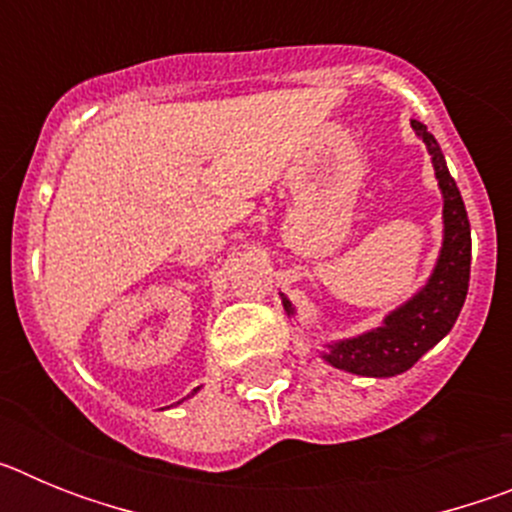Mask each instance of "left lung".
Segmentation results:
<instances>
[{
    "label": "left lung",
    "mask_w": 512,
    "mask_h": 512,
    "mask_svg": "<svg viewBox=\"0 0 512 512\" xmlns=\"http://www.w3.org/2000/svg\"><path fill=\"white\" fill-rule=\"evenodd\" d=\"M415 133L423 138L433 158L438 187L443 194V246L431 279L413 300L397 307L384 318L382 328H374L364 336L328 343L323 359L343 372L359 377H395L408 372L410 366L431 351L459 318L469 289V266H472V230L461 192L454 176L446 169L441 146L436 143L423 122L413 120ZM287 315L292 305L282 297Z\"/></svg>",
    "instance_id": "obj_1"
}]
</instances>
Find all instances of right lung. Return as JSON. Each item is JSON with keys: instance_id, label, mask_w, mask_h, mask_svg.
<instances>
[{"instance_id": "1", "label": "right lung", "mask_w": 512, "mask_h": 512, "mask_svg": "<svg viewBox=\"0 0 512 512\" xmlns=\"http://www.w3.org/2000/svg\"><path fill=\"white\" fill-rule=\"evenodd\" d=\"M194 392H197V390H194Z\"/></svg>"}]
</instances>
